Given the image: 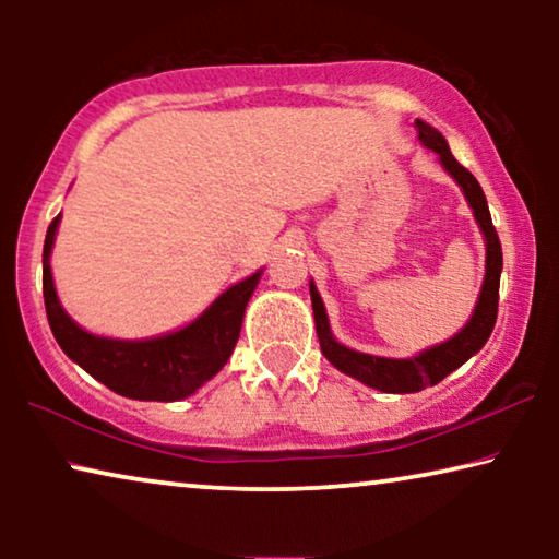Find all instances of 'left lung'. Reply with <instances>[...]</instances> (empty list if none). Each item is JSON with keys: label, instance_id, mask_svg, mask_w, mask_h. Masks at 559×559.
I'll use <instances>...</instances> for the list:
<instances>
[{"label": "left lung", "instance_id": "left-lung-1", "mask_svg": "<svg viewBox=\"0 0 559 559\" xmlns=\"http://www.w3.org/2000/svg\"><path fill=\"white\" fill-rule=\"evenodd\" d=\"M417 136L419 142L425 144L427 150L438 152L440 163L445 170L453 175V180L461 186L465 201L473 209V216H476V224L486 239V277L484 287H480L476 310L468 323L461 328V333H455L453 338L440 343V346H432L423 350V354L412 358H384V356H369L361 354V350L341 346L338 341L333 338L331 323H328L325 305L320 300L316 285L310 282V300H312V316H316V331L320 341V350L331 361L335 369L348 373L361 381V384L379 389V392L386 394H412L423 392L427 386H435L442 381L448 373H453L457 366H463L473 354H478L480 348L486 346L488 335H491L496 325V316H499V282H501V241L499 234L491 224V213H488V203L484 190H480L478 180L465 170V167L457 163L450 152L445 136H442L438 129L427 124V121L417 119Z\"/></svg>", "mask_w": 559, "mask_h": 559}]
</instances>
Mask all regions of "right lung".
I'll return each instance as SVG.
<instances>
[{"mask_svg":"<svg viewBox=\"0 0 559 559\" xmlns=\"http://www.w3.org/2000/svg\"><path fill=\"white\" fill-rule=\"evenodd\" d=\"M60 213L48 226L43 247V297L50 331L63 354L111 392L140 402H178L195 394L224 369L239 341L243 310L262 270L236 282L209 305V310L180 331L144 341L102 338L75 325L58 300L50 272Z\"/></svg>","mask_w":559,"mask_h":559,"instance_id":"obj_1","label":"right lung"}]
</instances>
